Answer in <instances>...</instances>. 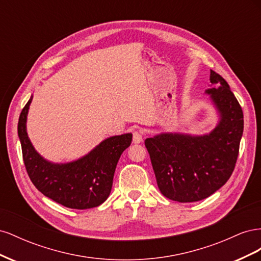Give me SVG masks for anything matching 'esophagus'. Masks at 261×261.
<instances>
[{"instance_id": "34e87169", "label": "esophagus", "mask_w": 261, "mask_h": 261, "mask_svg": "<svg viewBox=\"0 0 261 261\" xmlns=\"http://www.w3.org/2000/svg\"><path fill=\"white\" fill-rule=\"evenodd\" d=\"M143 141V133L140 130H135L133 133V143L134 144H140Z\"/></svg>"}]
</instances>
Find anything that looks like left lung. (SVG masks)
<instances>
[{"label": "left lung", "instance_id": "obj_1", "mask_svg": "<svg viewBox=\"0 0 261 261\" xmlns=\"http://www.w3.org/2000/svg\"><path fill=\"white\" fill-rule=\"evenodd\" d=\"M206 90L220 121L209 134L162 133L145 140L156 184L167 198L194 202L207 198L230 178L239 156L244 115L222 76L210 70Z\"/></svg>", "mask_w": 261, "mask_h": 261}]
</instances>
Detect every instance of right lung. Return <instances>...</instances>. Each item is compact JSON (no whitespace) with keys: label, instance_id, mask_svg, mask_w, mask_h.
<instances>
[{"label":"right lung","instance_id":"add662e5","mask_svg":"<svg viewBox=\"0 0 261 261\" xmlns=\"http://www.w3.org/2000/svg\"><path fill=\"white\" fill-rule=\"evenodd\" d=\"M33 97L23 107L18 121V137L28 175L39 192L62 206L90 209L105 202L111 193L116 164L132 144L130 133L105 139L81 159L52 163L39 154L28 137L26 122Z\"/></svg>","mask_w":261,"mask_h":261}]
</instances>
